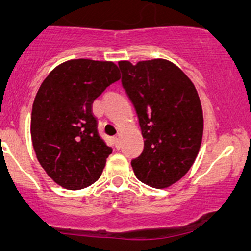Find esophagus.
Segmentation results:
<instances>
[{
  "mask_svg": "<svg viewBox=\"0 0 251 251\" xmlns=\"http://www.w3.org/2000/svg\"><path fill=\"white\" fill-rule=\"evenodd\" d=\"M114 141H115V143H116V146H118V148H120V141H121V133H118V135L115 136V137H114Z\"/></svg>",
  "mask_w": 251,
  "mask_h": 251,
  "instance_id": "34e87169",
  "label": "esophagus"
}]
</instances>
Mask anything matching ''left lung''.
<instances>
[{
  "instance_id": "left-lung-1",
  "label": "left lung",
  "mask_w": 251,
  "mask_h": 251,
  "mask_svg": "<svg viewBox=\"0 0 251 251\" xmlns=\"http://www.w3.org/2000/svg\"><path fill=\"white\" fill-rule=\"evenodd\" d=\"M121 83L135 107L144 148L131 161L136 177L154 188L182 178L196 161L204 119L193 82L173 62H119Z\"/></svg>"
}]
</instances>
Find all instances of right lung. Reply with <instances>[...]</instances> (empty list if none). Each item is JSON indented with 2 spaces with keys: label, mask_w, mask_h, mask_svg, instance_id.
I'll return each instance as SVG.
<instances>
[{
  "label": "right lung",
  "mask_w": 251,
  "mask_h": 251,
  "mask_svg": "<svg viewBox=\"0 0 251 251\" xmlns=\"http://www.w3.org/2000/svg\"><path fill=\"white\" fill-rule=\"evenodd\" d=\"M119 78L113 62L72 59L40 86L31 111L32 147L40 165L63 188H86L102 175L113 149L98 135L92 103Z\"/></svg>",
  "instance_id": "obj_1"
}]
</instances>
